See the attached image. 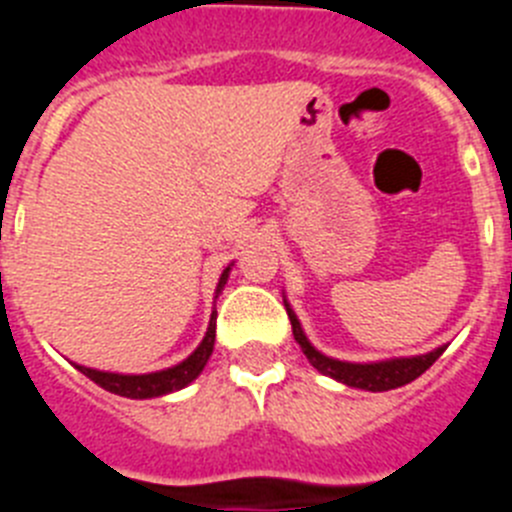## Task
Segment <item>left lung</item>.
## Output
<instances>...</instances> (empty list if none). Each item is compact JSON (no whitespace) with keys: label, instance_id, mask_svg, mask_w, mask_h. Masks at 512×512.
Returning <instances> with one entry per match:
<instances>
[{"label":"left lung","instance_id":"obj_1","mask_svg":"<svg viewBox=\"0 0 512 512\" xmlns=\"http://www.w3.org/2000/svg\"><path fill=\"white\" fill-rule=\"evenodd\" d=\"M284 307H287L289 323H292V336L300 343L302 354L307 356L315 369L325 377L336 379V382L346 384V387H356V390H369V392H387L397 390L402 384H410L413 379H418L420 374L438 359V356L446 351V346H438L428 354H415V356H392V359L382 361H341L333 359V356H325L323 351L312 346L310 338L305 336L302 330L300 318L297 312L289 305L287 295H284Z\"/></svg>","mask_w":512,"mask_h":512}]
</instances>
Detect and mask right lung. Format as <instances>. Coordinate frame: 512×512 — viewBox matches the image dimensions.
Listing matches in <instances>:
<instances>
[{
  "label": "right lung",
  "instance_id": "obj_1",
  "mask_svg": "<svg viewBox=\"0 0 512 512\" xmlns=\"http://www.w3.org/2000/svg\"><path fill=\"white\" fill-rule=\"evenodd\" d=\"M230 269H233V264L225 266L220 279H217L215 300L220 297L225 284H228ZM215 318H217V312L212 310L205 338H202L200 346L194 348L187 359L179 361V364L174 366H166V369H158V372L122 374V372H102V369H92V366H84V364H74V366L84 374V377L97 382L99 387H104V390L112 392V395L130 397V400H151V397L171 395V392H179L184 390V387H189L194 379L200 377L202 369H205L207 359L212 356V348H215Z\"/></svg>",
  "mask_w": 512,
  "mask_h": 512
}]
</instances>
